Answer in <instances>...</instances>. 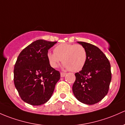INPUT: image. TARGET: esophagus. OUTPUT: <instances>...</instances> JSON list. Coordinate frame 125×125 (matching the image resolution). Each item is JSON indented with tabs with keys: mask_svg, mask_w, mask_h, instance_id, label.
I'll return each instance as SVG.
<instances>
[{
	"mask_svg": "<svg viewBox=\"0 0 125 125\" xmlns=\"http://www.w3.org/2000/svg\"><path fill=\"white\" fill-rule=\"evenodd\" d=\"M66 75V73H60V76H61V77H65Z\"/></svg>",
	"mask_w": 125,
	"mask_h": 125,
	"instance_id": "1",
	"label": "esophagus"
}]
</instances>
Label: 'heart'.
Returning <instances> with one entry per match:
<instances>
[{
  "label": "heart",
  "instance_id": "obj_1",
  "mask_svg": "<svg viewBox=\"0 0 125 125\" xmlns=\"http://www.w3.org/2000/svg\"><path fill=\"white\" fill-rule=\"evenodd\" d=\"M53 52L47 54L48 62L52 68H56L62 60L65 68L73 73L82 70L86 65L87 51L80 44L62 43L54 48Z\"/></svg>",
  "mask_w": 125,
  "mask_h": 125
}]
</instances>
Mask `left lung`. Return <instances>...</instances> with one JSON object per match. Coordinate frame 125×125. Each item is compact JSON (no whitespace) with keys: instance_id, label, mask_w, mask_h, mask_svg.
<instances>
[{"instance_id":"1","label":"left lung","mask_w":125,"mask_h":125,"mask_svg":"<svg viewBox=\"0 0 125 125\" xmlns=\"http://www.w3.org/2000/svg\"><path fill=\"white\" fill-rule=\"evenodd\" d=\"M86 48V65L75 73L73 94L80 102L93 105L107 95L111 80V65L108 59L96 46L85 42H78Z\"/></svg>"}]
</instances>
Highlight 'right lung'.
<instances>
[{
    "instance_id": "add662e5",
    "label": "right lung",
    "mask_w": 125,
    "mask_h": 125,
    "mask_svg": "<svg viewBox=\"0 0 125 125\" xmlns=\"http://www.w3.org/2000/svg\"><path fill=\"white\" fill-rule=\"evenodd\" d=\"M57 42L39 39L18 55L14 69V82L21 99L32 105H41L52 97L60 78L47 58L48 50Z\"/></svg>"
}]
</instances>
